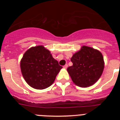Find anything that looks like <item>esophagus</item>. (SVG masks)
<instances>
[{"label": "esophagus", "instance_id": "34e87169", "mask_svg": "<svg viewBox=\"0 0 120 120\" xmlns=\"http://www.w3.org/2000/svg\"><path fill=\"white\" fill-rule=\"evenodd\" d=\"M63 67H64V68L66 69L68 67V65L67 64H66V65H65V66H64Z\"/></svg>", "mask_w": 120, "mask_h": 120}]
</instances>
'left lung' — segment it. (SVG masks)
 Returning <instances> with one entry per match:
<instances>
[{
	"label": "left lung",
	"instance_id": "obj_1",
	"mask_svg": "<svg viewBox=\"0 0 120 120\" xmlns=\"http://www.w3.org/2000/svg\"><path fill=\"white\" fill-rule=\"evenodd\" d=\"M72 66L67 71L72 82L77 86L86 88L98 81L105 67L102 54L97 49L82 46L80 50L72 55Z\"/></svg>",
	"mask_w": 120,
	"mask_h": 120
}]
</instances>
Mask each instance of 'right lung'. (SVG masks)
<instances>
[{"mask_svg": "<svg viewBox=\"0 0 120 120\" xmlns=\"http://www.w3.org/2000/svg\"><path fill=\"white\" fill-rule=\"evenodd\" d=\"M22 75L26 82L36 89H44L52 85L62 67L42 45L31 47L20 61Z\"/></svg>", "mask_w": 120, "mask_h": 120, "instance_id": "right-lung-1", "label": "right lung"}]
</instances>
